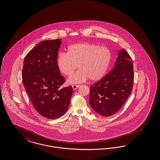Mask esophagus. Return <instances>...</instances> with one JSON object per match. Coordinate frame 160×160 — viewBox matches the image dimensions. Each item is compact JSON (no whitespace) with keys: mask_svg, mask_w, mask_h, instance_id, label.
I'll return each mask as SVG.
<instances>
[{"mask_svg":"<svg viewBox=\"0 0 160 160\" xmlns=\"http://www.w3.org/2000/svg\"><path fill=\"white\" fill-rule=\"evenodd\" d=\"M72 87L74 90H76L77 88H78L80 87V85H72Z\"/></svg>","mask_w":160,"mask_h":160,"instance_id":"34e87169","label":"esophagus"}]
</instances>
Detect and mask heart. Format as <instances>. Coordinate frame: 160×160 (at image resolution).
<instances>
[{
  "label": "heart",
  "mask_w": 160,
  "mask_h": 160,
  "mask_svg": "<svg viewBox=\"0 0 160 160\" xmlns=\"http://www.w3.org/2000/svg\"><path fill=\"white\" fill-rule=\"evenodd\" d=\"M111 59V52L106 47L81 42L69 46L67 53L59 54L56 63L61 72L67 76H71L78 65L79 70L68 80L69 84H78L89 78L92 81L100 79L105 74Z\"/></svg>",
  "instance_id": "1"
}]
</instances>
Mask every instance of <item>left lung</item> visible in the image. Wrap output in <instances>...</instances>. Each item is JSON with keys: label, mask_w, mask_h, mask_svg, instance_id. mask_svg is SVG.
<instances>
[{"label": "left lung", "mask_w": 160, "mask_h": 160, "mask_svg": "<svg viewBox=\"0 0 160 160\" xmlns=\"http://www.w3.org/2000/svg\"><path fill=\"white\" fill-rule=\"evenodd\" d=\"M134 76L132 60L123 48L118 53L113 68L91 86L92 108L106 117L116 113L131 93Z\"/></svg>", "instance_id": "1"}]
</instances>
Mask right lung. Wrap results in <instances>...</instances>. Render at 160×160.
<instances>
[{
  "label": "right lung",
  "mask_w": 160,
  "mask_h": 160,
  "mask_svg": "<svg viewBox=\"0 0 160 160\" xmlns=\"http://www.w3.org/2000/svg\"><path fill=\"white\" fill-rule=\"evenodd\" d=\"M61 39L39 42L26 56L23 85L31 102L41 116L54 119L65 114L73 92L72 86L61 88L65 82L56 63Z\"/></svg>",
  "instance_id": "1"
}]
</instances>
